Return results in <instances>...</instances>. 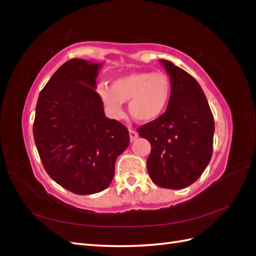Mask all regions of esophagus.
Here are the masks:
<instances>
[{"mask_svg":"<svg viewBox=\"0 0 256 256\" xmlns=\"http://www.w3.org/2000/svg\"><path fill=\"white\" fill-rule=\"evenodd\" d=\"M129 136H130V141L134 142V141H136V138H138V134L136 132V130L130 128V129H129Z\"/></svg>","mask_w":256,"mask_h":256,"instance_id":"1","label":"esophagus"}]
</instances>
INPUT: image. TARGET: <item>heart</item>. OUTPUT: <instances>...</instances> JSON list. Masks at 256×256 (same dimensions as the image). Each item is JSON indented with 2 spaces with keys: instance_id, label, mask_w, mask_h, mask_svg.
<instances>
[{
  "instance_id": "heart-1",
  "label": "heart",
  "mask_w": 256,
  "mask_h": 256,
  "mask_svg": "<svg viewBox=\"0 0 256 256\" xmlns=\"http://www.w3.org/2000/svg\"><path fill=\"white\" fill-rule=\"evenodd\" d=\"M171 80L164 72H134L114 79L111 86L100 84L96 92L106 110L113 118L124 113L128 102L129 113L140 122H150L162 115L171 98Z\"/></svg>"
}]
</instances>
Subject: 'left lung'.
Wrapping results in <instances>:
<instances>
[{
	"instance_id": "1",
	"label": "left lung",
	"mask_w": 256,
	"mask_h": 256,
	"mask_svg": "<svg viewBox=\"0 0 256 256\" xmlns=\"http://www.w3.org/2000/svg\"><path fill=\"white\" fill-rule=\"evenodd\" d=\"M160 63L171 80V98L166 112L138 132L152 145L147 158L150 180L177 190L194 182L210 161L214 120L198 81L171 62Z\"/></svg>"
}]
</instances>
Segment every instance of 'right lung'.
Listing matches in <instances>:
<instances>
[{"label": "right lung", "mask_w": 256, "mask_h": 256, "mask_svg": "<svg viewBox=\"0 0 256 256\" xmlns=\"http://www.w3.org/2000/svg\"><path fill=\"white\" fill-rule=\"evenodd\" d=\"M102 63L67 60L40 92L33 126L44 168L52 180L76 194L109 187L115 161L129 146V131L108 118L96 92Z\"/></svg>", "instance_id": "1"}]
</instances>
